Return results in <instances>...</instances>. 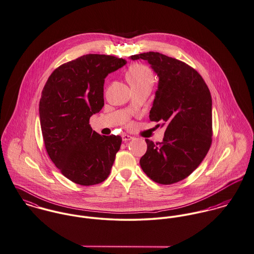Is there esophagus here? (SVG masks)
Instances as JSON below:
<instances>
[{"instance_id":"34e87169","label":"esophagus","mask_w":254,"mask_h":254,"mask_svg":"<svg viewBox=\"0 0 254 254\" xmlns=\"http://www.w3.org/2000/svg\"><path fill=\"white\" fill-rule=\"evenodd\" d=\"M122 138H123V141L127 142V141L131 140L133 137H132V136H130V135H128V134H126V133H124V134L122 135Z\"/></svg>"}]
</instances>
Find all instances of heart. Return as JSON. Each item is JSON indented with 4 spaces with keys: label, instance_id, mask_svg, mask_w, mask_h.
I'll use <instances>...</instances> for the list:
<instances>
[{
    "label": "heart",
    "instance_id": "heart-1",
    "mask_svg": "<svg viewBox=\"0 0 254 254\" xmlns=\"http://www.w3.org/2000/svg\"><path fill=\"white\" fill-rule=\"evenodd\" d=\"M127 79L131 87L142 85H153L154 75L151 69L143 64L131 65L127 73Z\"/></svg>",
    "mask_w": 254,
    "mask_h": 254
}]
</instances>
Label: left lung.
I'll list each match as a JSON object with an SVG mask.
<instances>
[{"label": "left lung", "mask_w": 254, "mask_h": 254, "mask_svg": "<svg viewBox=\"0 0 254 254\" xmlns=\"http://www.w3.org/2000/svg\"><path fill=\"white\" fill-rule=\"evenodd\" d=\"M129 58L147 61L159 77L149 118L167 127L163 142L145 139L141 169L157 183H176L197 169L210 148V91L197 71L180 60L154 52Z\"/></svg>", "instance_id": "1"}]
</instances>
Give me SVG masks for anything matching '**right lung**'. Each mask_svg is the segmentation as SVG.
<instances>
[{"label": "right lung", "instance_id": "1", "mask_svg": "<svg viewBox=\"0 0 254 254\" xmlns=\"http://www.w3.org/2000/svg\"><path fill=\"white\" fill-rule=\"evenodd\" d=\"M126 63L112 56L86 55L59 66L44 86L39 113L47 152L77 184L95 185L110 174L122 137L100 135L89 118L104 105L105 78Z\"/></svg>", "mask_w": 254, "mask_h": 254}]
</instances>
